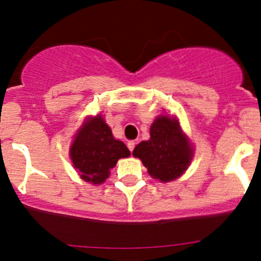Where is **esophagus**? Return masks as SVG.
<instances>
[{"label":"esophagus","instance_id":"34e87169","mask_svg":"<svg viewBox=\"0 0 261 261\" xmlns=\"http://www.w3.org/2000/svg\"><path fill=\"white\" fill-rule=\"evenodd\" d=\"M135 146H136V142H135V141H128V142H127V147H128V149H130L131 152L134 151Z\"/></svg>","mask_w":261,"mask_h":261}]
</instances>
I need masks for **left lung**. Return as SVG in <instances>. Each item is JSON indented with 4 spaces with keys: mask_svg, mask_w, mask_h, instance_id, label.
<instances>
[{
    "mask_svg": "<svg viewBox=\"0 0 261 261\" xmlns=\"http://www.w3.org/2000/svg\"><path fill=\"white\" fill-rule=\"evenodd\" d=\"M149 136L148 141L135 147L133 155L142 161L152 178L164 182L178 179L194 155L193 146L178 119L160 115L151 125Z\"/></svg>",
    "mask_w": 261,
    "mask_h": 261,
    "instance_id": "left-lung-1",
    "label": "left lung"
}]
</instances>
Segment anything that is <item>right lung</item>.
I'll return each mask as SVG.
<instances>
[{"instance_id": "right-lung-1", "label": "right lung", "mask_w": 261, "mask_h": 261, "mask_svg": "<svg viewBox=\"0 0 261 261\" xmlns=\"http://www.w3.org/2000/svg\"><path fill=\"white\" fill-rule=\"evenodd\" d=\"M128 155L125 143L114 139L101 115L86 119L70 148V157L81 178L94 185L106 181L116 162Z\"/></svg>"}]
</instances>
